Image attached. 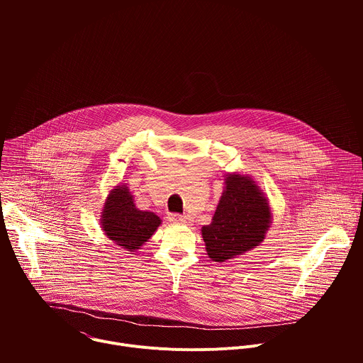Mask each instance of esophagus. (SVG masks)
I'll return each mask as SVG.
<instances>
[{
  "mask_svg": "<svg viewBox=\"0 0 363 363\" xmlns=\"http://www.w3.org/2000/svg\"><path fill=\"white\" fill-rule=\"evenodd\" d=\"M169 221L172 224H188L189 223V220L186 217H182V216H178V214L169 216Z\"/></svg>",
  "mask_w": 363,
  "mask_h": 363,
  "instance_id": "1",
  "label": "esophagus"
}]
</instances>
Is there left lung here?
<instances>
[{"label":"left lung","instance_id":"obj_1","mask_svg":"<svg viewBox=\"0 0 363 363\" xmlns=\"http://www.w3.org/2000/svg\"><path fill=\"white\" fill-rule=\"evenodd\" d=\"M270 201L247 174L231 172L210 225L201 228L213 262L224 263L260 245L272 227Z\"/></svg>","mask_w":363,"mask_h":363}]
</instances>
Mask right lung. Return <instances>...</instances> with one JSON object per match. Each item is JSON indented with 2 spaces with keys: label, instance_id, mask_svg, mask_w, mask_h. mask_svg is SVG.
<instances>
[{
  "label": "right lung",
  "instance_id": "1",
  "mask_svg": "<svg viewBox=\"0 0 363 363\" xmlns=\"http://www.w3.org/2000/svg\"><path fill=\"white\" fill-rule=\"evenodd\" d=\"M162 224L152 211L136 208L133 195L126 184H119L109 191L100 213V227L116 245L128 250H139Z\"/></svg>",
  "mask_w": 363,
  "mask_h": 363
}]
</instances>
